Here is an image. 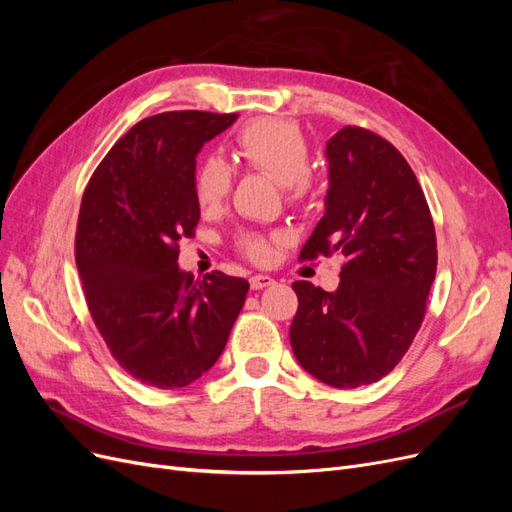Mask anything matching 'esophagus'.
I'll list each match as a JSON object with an SVG mask.
<instances>
[{
    "label": "esophagus",
    "mask_w": 512,
    "mask_h": 512,
    "mask_svg": "<svg viewBox=\"0 0 512 512\" xmlns=\"http://www.w3.org/2000/svg\"><path fill=\"white\" fill-rule=\"evenodd\" d=\"M273 282H275V280H273V277H269V275H252V277H250L252 290H262V288L271 286Z\"/></svg>",
    "instance_id": "34e87169"
}]
</instances>
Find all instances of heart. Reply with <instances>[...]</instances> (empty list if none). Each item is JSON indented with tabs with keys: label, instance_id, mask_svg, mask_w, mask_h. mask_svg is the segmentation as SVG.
<instances>
[{
	"label": "heart",
	"instance_id": "1",
	"mask_svg": "<svg viewBox=\"0 0 512 512\" xmlns=\"http://www.w3.org/2000/svg\"><path fill=\"white\" fill-rule=\"evenodd\" d=\"M235 153L245 168L277 179L290 205H303L318 192V179L309 168L312 149L297 123L275 117H260L245 123L235 138ZM232 183L235 175L228 162L220 156H207L196 166L192 179L198 209L207 215L222 211ZM273 241V237L245 230L237 237V247L247 260L265 265L273 256Z\"/></svg>",
	"mask_w": 512,
	"mask_h": 512
}]
</instances>
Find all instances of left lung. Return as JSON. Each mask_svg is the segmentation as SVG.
Wrapping results in <instances>:
<instances>
[{
    "mask_svg": "<svg viewBox=\"0 0 512 512\" xmlns=\"http://www.w3.org/2000/svg\"><path fill=\"white\" fill-rule=\"evenodd\" d=\"M327 211L299 260L342 254L335 292L294 282L290 324L297 361L335 389L378 382L421 329L438 245L421 183L376 132L346 126L327 143Z\"/></svg>",
    "mask_w": 512,
    "mask_h": 512,
    "instance_id": "1",
    "label": "left lung"
}]
</instances>
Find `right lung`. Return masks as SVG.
<instances>
[{
	"instance_id": "right-lung-1",
	"label": "right lung",
	"mask_w": 512,
	"mask_h": 512,
	"mask_svg": "<svg viewBox=\"0 0 512 512\" xmlns=\"http://www.w3.org/2000/svg\"><path fill=\"white\" fill-rule=\"evenodd\" d=\"M237 113L170 111L138 121L91 175L74 256L89 314L113 359L156 389H181L220 359L250 284L177 267L200 209L196 153Z\"/></svg>"
}]
</instances>
